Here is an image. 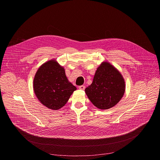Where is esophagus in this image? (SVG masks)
Instances as JSON below:
<instances>
[{"mask_svg":"<svg viewBox=\"0 0 160 160\" xmlns=\"http://www.w3.org/2000/svg\"><path fill=\"white\" fill-rule=\"evenodd\" d=\"M78 88L80 90H84L85 88H86V86H80L78 87Z\"/></svg>","mask_w":160,"mask_h":160,"instance_id":"34e87169","label":"esophagus"}]
</instances>
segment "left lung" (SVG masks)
I'll return each mask as SVG.
<instances>
[{
	"label": "left lung",
	"mask_w": 160,
	"mask_h": 160,
	"mask_svg": "<svg viewBox=\"0 0 160 160\" xmlns=\"http://www.w3.org/2000/svg\"><path fill=\"white\" fill-rule=\"evenodd\" d=\"M125 91L121 73L104 62L97 68L92 83L85 89L90 101L100 109H110L119 102Z\"/></svg>",
	"instance_id": "obj_1"
}]
</instances>
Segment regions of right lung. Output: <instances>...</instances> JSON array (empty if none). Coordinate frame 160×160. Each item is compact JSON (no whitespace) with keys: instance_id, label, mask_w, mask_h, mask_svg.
<instances>
[{"instance_id":"1","label":"right lung","mask_w":160,"mask_h":160,"mask_svg":"<svg viewBox=\"0 0 160 160\" xmlns=\"http://www.w3.org/2000/svg\"><path fill=\"white\" fill-rule=\"evenodd\" d=\"M33 89L38 100L49 109L64 106L77 88L69 82L65 69L55 60L42 64L33 80Z\"/></svg>"}]
</instances>
